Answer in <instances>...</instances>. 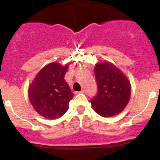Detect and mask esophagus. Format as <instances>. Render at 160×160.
I'll use <instances>...</instances> for the list:
<instances>
[{
    "label": "esophagus",
    "instance_id": "obj_1",
    "mask_svg": "<svg viewBox=\"0 0 160 160\" xmlns=\"http://www.w3.org/2000/svg\"><path fill=\"white\" fill-rule=\"evenodd\" d=\"M84 93V90H82L81 91H79V92H76V93H77V94H78V93Z\"/></svg>",
    "mask_w": 160,
    "mask_h": 160
}]
</instances>
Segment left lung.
I'll return each instance as SVG.
<instances>
[{"label":"left lung","instance_id":"left-lung-1","mask_svg":"<svg viewBox=\"0 0 160 160\" xmlns=\"http://www.w3.org/2000/svg\"><path fill=\"white\" fill-rule=\"evenodd\" d=\"M94 75L98 93L91 99L93 110L104 118L112 117L126 107L131 96L129 80L108 62L96 64Z\"/></svg>","mask_w":160,"mask_h":160}]
</instances>
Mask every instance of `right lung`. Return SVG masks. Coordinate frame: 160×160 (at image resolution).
I'll list each match as a JSON object with an SVG mask.
<instances>
[{"label":"right lung","mask_w":160,"mask_h":160,"mask_svg":"<svg viewBox=\"0 0 160 160\" xmlns=\"http://www.w3.org/2000/svg\"><path fill=\"white\" fill-rule=\"evenodd\" d=\"M68 64L62 67L52 62L35 76L28 88V98L34 109L42 117L56 119L62 117L69 108L73 97L64 80Z\"/></svg>","instance_id":"obj_1"}]
</instances>
